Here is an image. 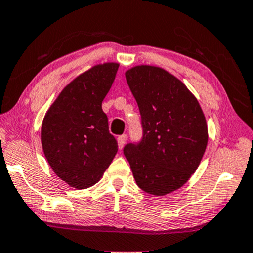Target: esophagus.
Here are the masks:
<instances>
[{
  "label": "esophagus",
  "instance_id": "obj_1",
  "mask_svg": "<svg viewBox=\"0 0 253 253\" xmlns=\"http://www.w3.org/2000/svg\"><path fill=\"white\" fill-rule=\"evenodd\" d=\"M126 139H127L126 134H121V136H119V138H117V142H119V147L121 150L123 149V146H124V144H126Z\"/></svg>",
  "mask_w": 253,
  "mask_h": 253
}]
</instances>
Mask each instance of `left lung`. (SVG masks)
Returning a JSON list of instances; mask_svg holds the SVG:
<instances>
[{
  "instance_id": "8db88e82",
  "label": "left lung",
  "mask_w": 253,
  "mask_h": 253,
  "mask_svg": "<svg viewBox=\"0 0 253 253\" xmlns=\"http://www.w3.org/2000/svg\"><path fill=\"white\" fill-rule=\"evenodd\" d=\"M126 78L138 103L144 134L138 145L124 147V156L140 189L169 194L191 179L205 155V114L186 84L162 67L137 65Z\"/></svg>"
}]
</instances>
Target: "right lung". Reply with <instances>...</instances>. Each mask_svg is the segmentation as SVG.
Instances as JSON below:
<instances>
[{"mask_svg":"<svg viewBox=\"0 0 253 253\" xmlns=\"http://www.w3.org/2000/svg\"><path fill=\"white\" fill-rule=\"evenodd\" d=\"M119 62H103L79 74L60 91L45 114L41 139L45 158L68 186L86 189L102 178L117 153L102 101Z\"/></svg>","mask_w":253,"mask_h":253,"instance_id":"1","label":"right lung"}]
</instances>
